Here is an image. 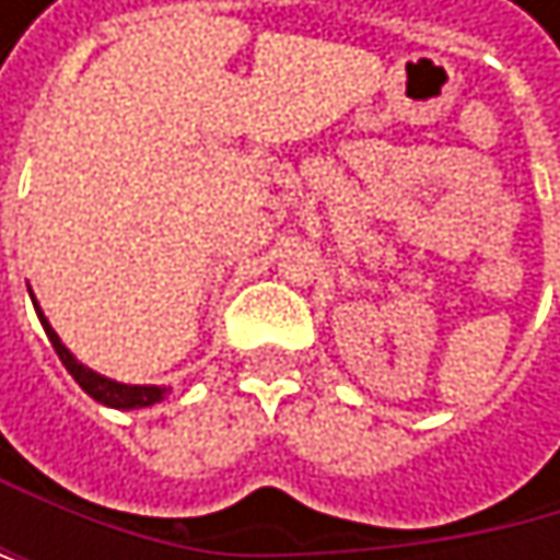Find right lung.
<instances>
[{
  "mask_svg": "<svg viewBox=\"0 0 560 560\" xmlns=\"http://www.w3.org/2000/svg\"><path fill=\"white\" fill-rule=\"evenodd\" d=\"M28 294H32V291H28ZM32 304H35V311H38V320H42V327H45V334H48L55 353L60 357V363L67 366V373L73 376V383L86 392L93 401H100V405H106V408H119V411L149 408V405H155V401H165V395L171 392V386H132V383H116V380H109V376H103V373L83 366V363L63 347V340L57 337V330L51 327V320L45 317V311H42V304L35 301V294H32Z\"/></svg>",
  "mask_w": 560,
  "mask_h": 560,
  "instance_id": "add662e5",
  "label": "right lung"
}]
</instances>
